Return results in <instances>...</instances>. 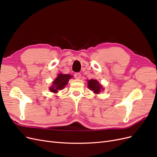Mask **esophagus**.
<instances>
[{
    "label": "esophagus",
    "mask_w": 157,
    "mask_h": 157,
    "mask_svg": "<svg viewBox=\"0 0 157 157\" xmlns=\"http://www.w3.org/2000/svg\"><path fill=\"white\" fill-rule=\"evenodd\" d=\"M74 77L75 78L77 79H80V78H81V74L79 73H76L74 74Z\"/></svg>",
    "instance_id": "obj_1"
}]
</instances>
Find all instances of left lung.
I'll return each mask as SVG.
<instances>
[{
    "mask_svg": "<svg viewBox=\"0 0 157 157\" xmlns=\"http://www.w3.org/2000/svg\"><path fill=\"white\" fill-rule=\"evenodd\" d=\"M88 86L90 90L94 92L95 94H99L101 90H103V86L99 83L98 80L95 79L88 80Z\"/></svg>",
    "mask_w": 157,
    "mask_h": 157,
    "instance_id": "1",
    "label": "left lung"
}]
</instances>
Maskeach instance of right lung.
Masks as SVG:
<instances>
[{
	"instance_id": "right-lung-1",
	"label": "right lung",
	"mask_w": 157,
	"mask_h": 157,
	"mask_svg": "<svg viewBox=\"0 0 157 157\" xmlns=\"http://www.w3.org/2000/svg\"><path fill=\"white\" fill-rule=\"evenodd\" d=\"M72 77V75L68 74H58V77L54 80V81L52 82V85L49 88L50 92L53 93H57L59 90H63L66 85L67 84L69 79Z\"/></svg>"
}]
</instances>
